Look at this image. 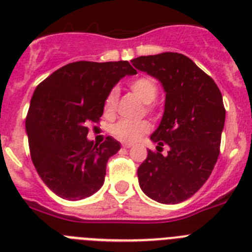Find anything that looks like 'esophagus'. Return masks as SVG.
Instances as JSON below:
<instances>
[{
  "instance_id": "obj_1",
  "label": "esophagus",
  "mask_w": 252,
  "mask_h": 252,
  "mask_svg": "<svg viewBox=\"0 0 252 252\" xmlns=\"http://www.w3.org/2000/svg\"><path fill=\"white\" fill-rule=\"evenodd\" d=\"M122 146H123L124 148H130L133 146L132 143H128V142H123V143H122Z\"/></svg>"
}]
</instances>
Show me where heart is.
<instances>
[{
    "label": "heart",
    "instance_id": "heart-1",
    "mask_svg": "<svg viewBox=\"0 0 252 252\" xmlns=\"http://www.w3.org/2000/svg\"><path fill=\"white\" fill-rule=\"evenodd\" d=\"M133 93L138 96L139 99L146 104H150L157 97L158 94V87H157L156 81L150 76H139L129 84ZM118 97H119V91L117 87H113L108 93L104 101V114L105 115H113L115 108H117ZM148 109H152L148 106ZM151 128V124L147 120H128L122 119L118 123L111 126V133L117 138L124 142H134L141 137L142 134L147 133Z\"/></svg>",
    "mask_w": 252,
    "mask_h": 252
}]
</instances>
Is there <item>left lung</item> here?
Listing matches in <instances>:
<instances>
[{"label": "left lung", "mask_w": 252, "mask_h": 252, "mask_svg": "<svg viewBox=\"0 0 252 252\" xmlns=\"http://www.w3.org/2000/svg\"><path fill=\"white\" fill-rule=\"evenodd\" d=\"M139 71L162 84L165 111L151 135L157 151L170 147L163 157L148 150L138 167L139 187L162 204H178L204 185L220 156L226 109L222 94L211 76L180 53L142 56L130 61Z\"/></svg>", "instance_id": "1"}]
</instances>
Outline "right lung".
Wrapping results in <instances>:
<instances>
[{
  "mask_svg": "<svg viewBox=\"0 0 252 252\" xmlns=\"http://www.w3.org/2000/svg\"><path fill=\"white\" fill-rule=\"evenodd\" d=\"M137 71L126 61L68 63L36 86L26 115L30 156L41 180L57 195L80 200L104 184L106 163L120 150L106 137L87 139L90 122L99 123L108 93Z\"/></svg>",
  "mask_w": 252,
  "mask_h": 252,
  "instance_id": "obj_1",
  "label": "right lung"
}]
</instances>
